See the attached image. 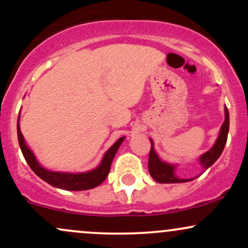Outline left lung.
<instances>
[{"mask_svg": "<svg viewBox=\"0 0 248 248\" xmlns=\"http://www.w3.org/2000/svg\"><path fill=\"white\" fill-rule=\"evenodd\" d=\"M225 113V121L223 122L220 127V132L216 140L215 144L210 150H207L206 153H204L203 155H201V157L198 158L199 163H201L202 168L205 171L206 169H209L210 167L218 160L219 156L223 153L225 144L227 141V134H229V127H230V115L227 107L225 106L224 108ZM150 143H152V149L149 153V162H148V169H149L150 176L155 179L158 183H184V182L192 181V179L197 178L198 176L192 178H179L176 176L175 170L177 168V164H171L168 163V162L162 161L160 156L157 155V153L154 149V142L150 139Z\"/></svg>", "mask_w": 248, "mask_h": 248, "instance_id": "1", "label": "left lung"}]
</instances>
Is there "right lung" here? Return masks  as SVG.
<instances>
[{
    "instance_id": "obj_1",
    "label": "right lung",
    "mask_w": 248,
    "mask_h": 248,
    "mask_svg": "<svg viewBox=\"0 0 248 248\" xmlns=\"http://www.w3.org/2000/svg\"><path fill=\"white\" fill-rule=\"evenodd\" d=\"M17 136H18V143L21 147L22 154H23L25 161L29 164V167L32 169V171L49 183L50 186L58 187V189L62 190H69V191H81V190H88L93 189V187L100 186L102 182L106 179V177L109 173L110 164H112L113 158H114L116 152H118L119 147L126 138L122 136L118 141L113 144L109 149L105 153L104 157L98 167L94 169L90 170V171L85 172H62V171H51V170L45 169L39 164L37 161L35 154L29 147L27 146L24 140L23 134L21 132L19 128V115L18 120H17Z\"/></svg>"
}]
</instances>
